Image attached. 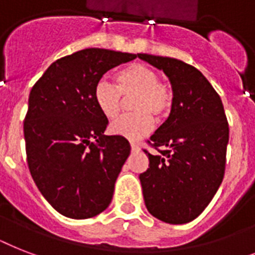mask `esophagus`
Segmentation results:
<instances>
[{
  "label": "esophagus",
  "mask_w": 255,
  "mask_h": 255,
  "mask_svg": "<svg viewBox=\"0 0 255 255\" xmlns=\"http://www.w3.org/2000/svg\"><path fill=\"white\" fill-rule=\"evenodd\" d=\"M131 149L133 152H139L140 151V147H139V144L137 143H133V141H132L131 143Z\"/></svg>",
  "instance_id": "esophagus-1"
}]
</instances>
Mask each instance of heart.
<instances>
[{
    "mask_svg": "<svg viewBox=\"0 0 255 255\" xmlns=\"http://www.w3.org/2000/svg\"><path fill=\"white\" fill-rule=\"evenodd\" d=\"M124 98H131L135 111L111 124L110 131L126 139L137 140L151 131L153 116L164 118L169 114L173 102L172 91L159 81V75L144 65H131L116 74V86L100 81L94 88L96 107L107 119L118 118L123 108Z\"/></svg>",
    "mask_w": 255,
    "mask_h": 255,
    "instance_id": "heart-1",
    "label": "heart"
}]
</instances>
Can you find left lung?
I'll list each match as a JSON object with an SVG mask.
<instances>
[{
    "label": "left lung",
    "mask_w": 255,
    "mask_h": 255,
    "mask_svg": "<svg viewBox=\"0 0 255 255\" xmlns=\"http://www.w3.org/2000/svg\"><path fill=\"white\" fill-rule=\"evenodd\" d=\"M137 57L163 70L173 91L168 119L148 141L159 155L148 153L149 168L139 176L144 202L160 221L186 224L204 212L221 185L229 124L221 98L196 67L174 58Z\"/></svg>",
    "instance_id": "8db88e82"
}]
</instances>
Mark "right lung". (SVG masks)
I'll return each instance as SVG.
<instances>
[{"label":"right lung","mask_w":255,"mask_h":255,"mask_svg":"<svg viewBox=\"0 0 255 255\" xmlns=\"http://www.w3.org/2000/svg\"><path fill=\"white\" fill-rule=\"evenodd\" d=\"M136 57L81 50L51 63L30 91L27 165L42 196L66 217H95L111 202L131 145L123 136L104 135L108 119L96 107L94 88L108 70Z\"/></svg>","instance_id":"1"}]
</instances>
